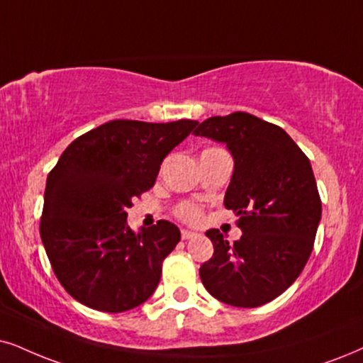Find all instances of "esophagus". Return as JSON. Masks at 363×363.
Instances as JSON below:
<instances>
[{"label": "esophagus", "mask_w": 363, "mask_h": 363, "mask_svg": "<svg viewBox=\"0 0 363 363\" xmlns=\"http://www.w3.org/2000/svg\"><path fill=\"white\" fill-rule=\"evenodd\" d=\"M181 236H182V240H192V238L197 236V233H194V231H187V229H182Z\"/></svg>", "instance_id": "obj_1"}]
</instances>
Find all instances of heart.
Returning a JSON list of instances; mask_svg holds the SVG:
<instances>
[{"label":"heart","instance_id":"heart-1","mask_svg":"<svg viewBox=\"0 0 363 363\" xmlns=\"http://www.w3.org/2000/svg\"><path fill=\"white\" fill-rule=\"evenodd\" d=\"M179 214H181V218H184L186 221H197V219H199V211L187 204L179 209Z\"/></svg>","mask_w":363,"mask_h":363}]
</instances>
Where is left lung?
Returning a JSON list of instances; mask_svg holds the SVG:
<instances>
[{"label": "left lung", "mask_w": 363, "mask_h": 363, "mask_svg": "<svg viewBox=\"0 0 363 363\" xmlns=\"http://www.w3.org/2000/svg\"><path fill=\"white\" fill-rule=\"evenodd\" d=\"M194 135L233 155L224 206L242 231L233 245L218 229L206 231L214 253L199 277L223 303L256 308L291 286L313 250L322 203L311 164L281 127L246 112L211 117Z\"/></svg>", "instance_id": "obj_1"}]
</instances>
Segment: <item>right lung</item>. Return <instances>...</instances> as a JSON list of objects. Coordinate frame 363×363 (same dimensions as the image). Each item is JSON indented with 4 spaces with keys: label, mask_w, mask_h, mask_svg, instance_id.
Instances as JSON below:
<instances>
[{
    "label": "right lung",
    "mask_w": 363,
    "mask_h": 363,
    "mask_svg": "<svg viewBox=\"0 0 363 363\" xmlns=\"http://www.w3.org/2000/svg\"><path fill=\"white\" fill-rule=\"evenodd\" d=\"M196 125L112 121L60 155L47 179L40 235L55 274L77 301L121 313L155 291L181 231L162 219L134 233L127 209L154 186L164 157Z\"/></svg>",
    "instance_id": "1"
}]
</instances>
